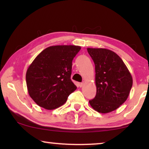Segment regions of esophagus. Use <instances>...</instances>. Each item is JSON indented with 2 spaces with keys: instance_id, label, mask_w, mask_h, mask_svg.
Here are the masks:
<instances>
[{
  "instance_id": "obj_1",
  "label": "esophagus",
  "mask_w": 149,
  "mask_h": 149,
  "mask_svg": "<svg viewBox=\"0 0 149 149\" xmlns=\"http://www.w3.org/2000/svg\"><path fill=\"white\" fill-rule=\"evenodd\" d=\"M78 85H79V87H82L84 85V83H79V84H78Z\"/></svg>"
}]
</instances>
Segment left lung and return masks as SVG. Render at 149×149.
<instances>
[{"label": "left lung", "instance_id": "8db88e82", "mask_svg": "<svg viewBox=\"0 0 149 149\" xmlns=\"http://www.w3.org/2000/svg\"><path fill=\"white\" fill-rule=\"evenodd\" d=\"M95 65L97 94L89 100L95 110L106 114L116 110L126 100L133 79L122 58L112 50L87 48Z\"/></svg>", "mask_w": 149, "mask_h": 149}]
</instances>
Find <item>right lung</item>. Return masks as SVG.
I'll use <instances>...</instances> for the list:
<instances>
[{
  "mask_svg": "<svg viewBox=\"0 0 149 149\" xmlns=\"http://www.w3.org/2000/svg\"><path fill=\"white\" fill-rule=\"evenodd\" d=\"M81 47L56 45L47 48L35 58L26 72L29 95L47 110L61 107L77 89L72 81V60Z\"/></svg>",
  "mask_w": 149,
  "mask_h": 149,
  "instance_id": "right-lung-1",
  "label": "right lung"
}]
</instances>
